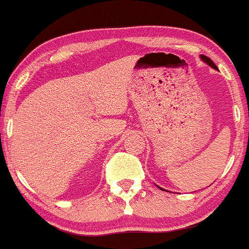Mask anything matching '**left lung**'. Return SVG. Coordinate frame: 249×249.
Listing matches in <instances>:
<instances>
[{"label": "left lung", "mask_w": 249, "mask_h": 249, "mask_svg": "<svg viewBox=\"0 0 249 249\" xmlns=\"http://www.w3.org/2000/svg\"><path fill=\"white\" fill-rule=\"evenodd\" d=\"M201 58H202V60H203V62H206L207 64H209V66H211L212 68L218 69V67H216L215 64L213 63V60H212L211 58H208V57H207V55H204V54H201ZM159 189H160V187H159ZM160 190H163V189H160Z\"/></svg>", "instance_id": "left-lung-1"}]
</instances>
